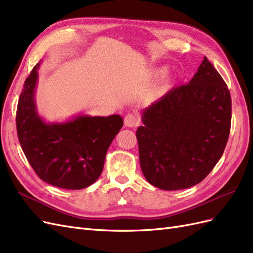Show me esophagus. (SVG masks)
Returning <instances> with one entry per match:
<instances>
[{
	"label": "esophagus",
	"instance_id": "34e87169",
	"mask_svg": "<svg viewBox=\"0 0 253 253\" xmlns=\"http://www.w3.org/2000/svg\"><path fill=\"white\" fill-rule=\"evenodd\" d=\"M124 123L127 127H136L140 124V118L133 113H129L125 117Z\"/></svg>",
	"mask_w": 253,
	"mask_h": 253
}]
</instances>
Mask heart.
<instances>
[{"instance_id": "heart-1", "label": "heart", "mask_w": 253, "mask_h": 253, "mask_svg": "<svg viewBox=\"0 0 253 253\" xmlns=\"http://www.w3.org/2000/svg\"><path fill=\"white\" fill-rule=\"evenodd\" d=\"M165 72H167V69H160V70H158V71H156L155 73H154V76H156V77H158V76H162V75H164L165 74ZM171 84H172V82L171 81H167L165 82V85L167 86H170L171 85Z\"/></svg>"}]
</instances>
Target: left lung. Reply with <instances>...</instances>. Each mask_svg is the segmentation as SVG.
<instances>
[{
	"instance_id": "obj_1",
	"label": "left lung",
	"mask_w": 253,
	"mask_h": 253,
	"mask_svg": "<svg viewBox=\"0 0 253 253\" xmlns=\"http://www.w3.org/2000/svg\"><path fill=\"white\" fill-rule=\"evenodd\" d=\"M142 122L135 135L143 175L161 190L187 189L203 181L223 154L230 91L205 57L190 83L144 109Z\"/></svg>"
}]
</instances>
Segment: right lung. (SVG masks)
Returning <instances> with one entry per match:
<instances>
[{
  "label": "right lung",
  "mask_w": 253,
  "mask_h": 253,
  "mask_svg": "<svg viewBox=\"0 0 253 253\" xmlns=\"http://www.w3.org/2000/svg\"><path fill=\"white\" fill-rule=\"evenodd\" d=\"M39 64L25 79L17 108V132L28 163L43 181L67 190L94 183L104 169L107 150L123 127L118 114L78 115L47 124L36 110L35 88Z\"/></svg>",
  "instance_id": "right-lung-1"
}]
</instances>
